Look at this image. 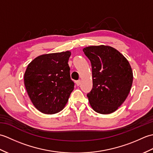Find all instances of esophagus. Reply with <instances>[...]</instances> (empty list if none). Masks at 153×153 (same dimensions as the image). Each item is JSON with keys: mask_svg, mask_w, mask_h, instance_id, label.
<instances>
[{"mask_svg": "<svg viewBox=\"0 0 153 153\" xmlns=\"http://www.w3.org/2000/svg\"><path fill=\"white\" fill-rule=\"evenodd\" d=\"M76 85H77V86H79V85H80V84H81V80L79 79V80L76 81Z\"/></svg>", "mask_w": 153, "mask_h": 153, "instance_id": "1", "label": "esophagus"}]
</instances>
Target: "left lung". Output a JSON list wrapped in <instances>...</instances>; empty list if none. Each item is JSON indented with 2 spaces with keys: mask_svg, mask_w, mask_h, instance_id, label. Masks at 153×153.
<instances>
[{
  "mask_svg": "<svg viewBox=\"0 0 153 153\" xmlns=\"http://www.w3.org/2000/svg\"><path fill=\"white\" fill-rule=\"evenodd\" d=\"M92 68L93 88L87 93L90 105L102 114L112 113L128 96L133 83L130 64L114 48L105 45L83 49Z\"/></svg>",
  "mask_w": 153,
  "mask_h": 153,
  "instance_id": "1",
  "label": "left lung"
}]
</instances>
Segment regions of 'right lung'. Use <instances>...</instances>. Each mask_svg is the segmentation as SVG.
Returning <instances> with one entry per match:
<instances>
[{"label": "right lung", "instance_id": "1", "mask_svg": "<svg viewBox=\"0 0 153 153\" xmlns=\"http://www.w3.org/2000/svg\"><path fill=\"white\" fill-rule=\"evenodd\" d=\"M70 55V51L43 54L28 64L25 87L33 105L42 113L61 111L74 90L68 64Z\"/></svg>", "mask_w": 153, "mask_h": 153}]
</instances>
